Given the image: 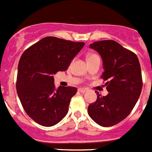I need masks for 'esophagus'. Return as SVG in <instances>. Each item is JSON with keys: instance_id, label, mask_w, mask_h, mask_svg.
I'll return each instance as SVG.
<instances>
[{"instance_id": "34e87169", "label": "esophagus", "mask_w": 152, "mask_h": 152, "mask_svg": "<svg viewBox=\"0 0 152 152\" xmlns=\"http://www.w3.org/2000/svg\"><path fill=\"white\" fill-rule=\"evenodd\" d=\"M78 91H80V93H85V92H87V89H85V88H79Z\"/></svg>"}]
</instances>
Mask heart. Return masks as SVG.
Segmentation results:
<instances>
[{
	"instance_id": "obj_1",
	"label": "heart",
	"mask_w": 152,
	"mask_h": 152,
	"mask_svg": "<svg viewBox=\"0 0 152 152\" xmlns=\"http://www.w3.org/2000/svg\"><path fill=\"white\" fill-rule=\"evenodd\" d=\"M96 54H89L88 56H87V59H89V58H91V57H93V56H96Z\"/></svg>"
}]
</instances>
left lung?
<instances>
[{"instance_id":"obj_1","label":"left lung","mask_w":152,"mask_h":152,"mask_svg":"<svg viewBox=\"0 0 152 152\" xmlns=\"http://www.w3.org/2000/svg\"><path fill=\"white\" fill-rule=\"evenodd\" d=\"M102 59V78L106 81L108 95L97 93L96 101L90 104L88 114L102 126H111L130 115L142 88L141 67L134 53L115 41L107 40L90 44Z\"/></svg>"}]
</instances>
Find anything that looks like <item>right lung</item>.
Masks as SVG:
<instances>
[{
    "label": "right lung",
    "mask_w": 152,
    "mask_h": 152,
    "mask_svg": "<svg viewBox=\"0 0 152 152\" xmlns=\"http://www.w3.org/2000/svg\"><path fill=\"white\" fill-rule=\"evenodd\" d=\"M83 46V42L47 37L22 53L16 91L26 114L40 125L53 126L68 113L77 89L61 86L56 89L53 75L66 71Z\"/></svg>",
    "instance_id": "1"
}]
</instances>
